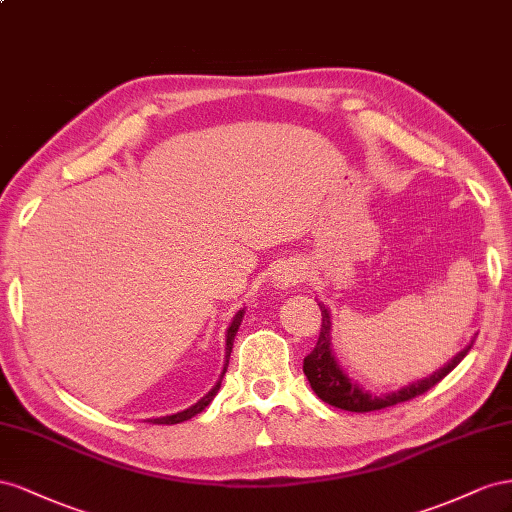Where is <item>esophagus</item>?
<instances>
[{"label": "esophagus", "mask_w": 512, "mask_h": 512, "mask_svg": "<svg viewBox=\"0 0 512 512\" xmlns=\"http://www.w3.org/2000/svg\"><path fill=\"white\" fill-rule=\"evenodd\" d=\"M304 279V268L298 264V261H285L276 272L272 274V283L276 289H287L302 283Z\"/></svg>", "instance_id": "1"}]
</instances>
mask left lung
I'll use <instances>...</instances> for the list:
<instances>
[{"label": "left lung", "mask_w": 512, "mask_h": 512, "mask_svg": "<svg viewBox=\"0 0 512 512\" xmlns=\"http://www.w3.org/2000/svg\"><path fill=\"white\" fill-rule=\"evenodd\" d=\"M319 309H321L319 339L313 347V352L304 358L302 371L321 401L334 407H341V410H347V412H375V410H382V407H390V405L420 397V394H425L435 384H440L442 379L455 369L472 349V345H467L461 354H457L446 364L444 369L433 373L427 379H422V382H416L392 394H384V397H375V394L364 392L362 388L349 382L347 375L339 369L337 360H334L330 352V315L324 304H319Z\"/></svg>", "instance_id": "1"}]
</instances>
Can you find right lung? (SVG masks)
<instances>
[{
  "label": "right lung",
  "instance_id": "obj_1",
  "mask_svg": "<svg viewBox=\"0 0 512 512\" xmlns=\"http://www.w3.org/2000/svg\"><path fill=\"white\" fill-rule=\"evenodd\" d=\"M242 311L233 317V321H231V326H229V330H227V358H229V354H231V347H233V339H236V332H238V328H240V321H242ZM227 371V369H225ZM221 388V382L216 384V388L212 390V392H208L206 397H203L199 403H195L193 407H188V410H184V412H178V414H173V416H163V418H154V420H150L152 425H178V422H184V420H188V418H193V416H197L199 412H203L208 407V403L212 401V397L216 394V390Z\"/></svg>",
  "mask_w": 512,
  "mask_h": 512
}]
</instances>
